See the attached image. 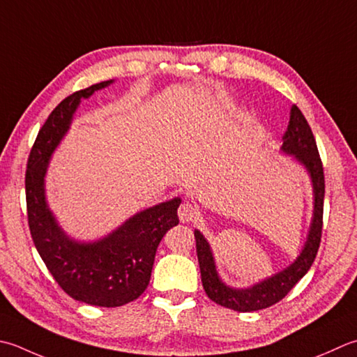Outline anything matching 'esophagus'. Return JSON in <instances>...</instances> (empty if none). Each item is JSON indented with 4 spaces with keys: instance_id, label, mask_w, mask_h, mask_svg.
I'll return each mask as SVG.
<instances>
[{
    "instance_id": "obj_1",
    "label": "esophagus",
    "mask_w": 357,
    "mask_h": 357,
    "mask_svg": "<svg viewBox=\"0 0 357 357\" xmlns=\"http://www.w3.org/2000/svg\"><path fill=\"white\" fill-rule=\"evenodd\" d=\"M199 211L197 206L190 204V202H184V204H181L178 208V216L181 222H190L195 218H198Z\"/></svg>"
}]
</instances>
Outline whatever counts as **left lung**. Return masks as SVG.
I'll list each match as a JSON object with an SVG mask.
<instances>
[{
    "label": "left lung",
    "mask_w": 357,
    "mask_h": 357,
    "mask_svg": "<svg viewBox=\"0 0 357 357\" xmlns=\"http://www.w3.org/2000/svg\"><path fill=\"white\" fill-rule=\"evenodd\" d=\"M280 151L288 155L292 160L302 167L310 178L312 188V216L308 229V235L303 243V248L296 260L288 264L284 269L275 272L263 280L246 286V288H235L222 280L216 269V261L211 243L198 229H195L197 238V254L201 271V282L204 286L206 294L225 308L250 312L264 310L274 305L294 288L296 283L310 271L311 264L319 250L320 236H322V218H324V197H325V178L324 167L320 160L316 139L312 131L296 105L291 107L288 128L282 137Z\"/></svg>",
    "instance_id": "left-lung-1"
}]
</instances>
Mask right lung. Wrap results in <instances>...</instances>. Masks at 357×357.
I'll return each mask as SVG.
<instances>
[{
    "label": "right lung",
    "mask_w": 357,
    "mask_h": 357,
    "mask_svg": "<svg viewBox=\"0 0 357 357\" xmlns=\"http://www.w3.org/2000/svg\"><path fill=\"white\" fill-rule=\"evenodd\" d=\"M114 80L66 97L41 127L26 172L27 218L35 248L61 289L79 302L114 308L136 300L150 283L160 240L179 222L181 198L139 211L96 240L74 238L61 227L46 197V173L52 155L68 135L75 111Z\"/></svg>",
    "instance_id": "right-lung-1"
}]
</instances>
